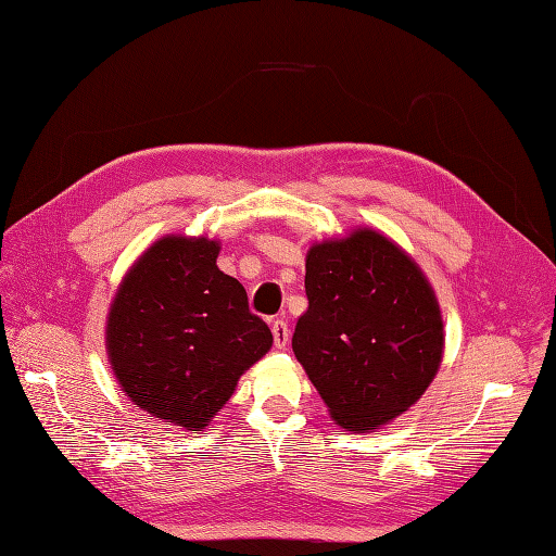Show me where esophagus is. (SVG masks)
<instances>
[{
  "instance_id": "obj_1",
  "label": "esophagus",
  "mask_w": 556,
  "mask_h": 556,
  "mask_svg": "<svg viewBox=\"0 0 556 556\" xmlns=\"http://www.w3.org/2000/svg\"><path fill=\"white\" fill-rule=\"evenodd\" d=\"M273 337H275V345L277 348H287L289 337H291V329L283 319H275L273 321Z\"/></svg>"
}]
</instances>
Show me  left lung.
<instances>
[{"label": "left lung", "mask_w": 556, "mask_h": 556, "mask_svg": "<svg viewBox=\"0 0 556 556\" xmlns=\"http://www.w3.org/2000/svg\"><path fill=\"white\" fill-rule=\"evenodd\" d=\"M293 353L343 429L371 431L415 405L443 357L421 269L371 229L309 249Z\"/></svg>", "instance_id": "8db88e82"}]
</instances>
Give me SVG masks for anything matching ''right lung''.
I'll use <instances>...</instances> for the list:
<instances>
[{
	"mask_svg": "<svg viewBox=\"0 0 556 556\" xmlns=\"http://www.w3.org/2000/svg\"><path fill=\"white\" fill-rule=\"evenodd\" d=\"M217 241L165 237L139 257L109 313L123 391L149 415L199 431L273 345L241 283L219 273Z\"/></svg>",
	"mask_w": 556,
	"mask_h": 556,
	"instance_id": "right-lung-1",
	"label": "right lung"
}]
</instances>
